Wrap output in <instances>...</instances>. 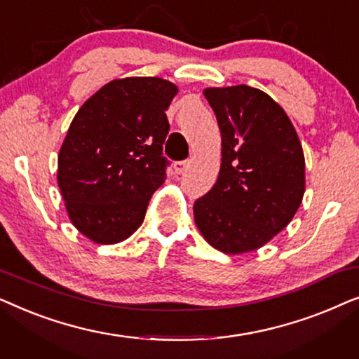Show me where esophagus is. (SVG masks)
<instances>
[{"mask_svg": "<svg viewBox=\"0 0 359 359\" xmlns=\"http://www.w3.org/2000/svg\"><path fill=\"white\" fill-rule=\"evenodd\" d=\"M188 168H189V161H176L173 165L175 175H183Z\"/></svg>", "mask_w": 359, "mask_h": 359, "instance_id": "1", "label": "esophagus"}]
</instances>
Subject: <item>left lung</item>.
Instances as JSON below:
<instances>
[{"mask_svg":"<svg viewBox=\"0 0 359 359\" xmlns=\"http://www.w3.org/2000/svg\"><path fill=\"white\" fill-rule=\"evenodd\" d=\"M222 135L219 178L194 203V222L210 247L253 252L287 227L306 193L304 150L286 111L247 85L205 88Z\"/></svg>","mask_w":359,"mask_h":359,"instance_id":"1","label":"left lung"}]
</instances>
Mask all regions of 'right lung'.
Returning a JSON list of instances; mask_svg holds the SVG:
<instances>
[{
    "mask_svg": "<svg viewBox=\"0 0 359 359\" xmlns=\"http://www.w3.org/2000/svg\"><path fill=\"white\" fill-rule=\"evenodd\" d=\"M175 83L127 76L106 83L73 117L58 151L57 183L70 222L100 245L129 238L165 183L161 156Z\"/></svg>",
    "mask_w": 359,
    "mask_h": 359,
    "instance_id": "1",
    "label": "right lung"
}]
</instances>
